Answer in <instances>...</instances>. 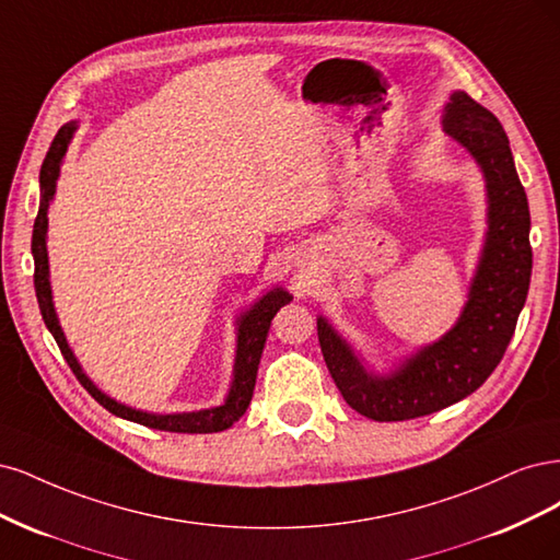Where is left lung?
<instances>
[{"label": "left lung", "mask_w": 560, "mask_h": 560, "mask_svg": "<svg viewBox=\"0 0 560 560\" xmlns=\"http://www.w3.org/2000/svg\"><path fill=\"white\" fill-rule=\"evenodd\" d=\"M442 128L483 174L486 237L456 326L400 360L388 374L365 368L328 318L318 316L326 365L349 407L372 421H407L440 411L475 393L498 368L526 304L533 248L530 211L500 120L456 90Z\"/></svg>", "instance_id": "8db88e82"}]
</instances>
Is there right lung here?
Wrapping results in <instances>:
<instances>
[{
  "instance_id": "1",
  "label": "right lung",
  "mask_w": 560,
  "mask_h": 560,
  "mask_svg": "<svg viewBox=\"0 0 560 560\" xmlns=\"http://www.w3.org/2000/svg\"><path fill=\"white\" fill-rule=\"evenodd\" d=\"M77 120H71L58 130L56 139H52L50 149L46 153V160L39 172V186H42V202L37 221H34L32 230V256H34V291H37L39 310L44 316L46 328L50 335L56 337L58 347L67 360L71 372L77 374L81 386L93 395V398L109 409L114 417L135 421L139 425L155 428V430H167V432H221L230 428L234 421L244 417V411L254 398L256 388V374L260 365V355L265 349V339L269 332V323L277 316L283 304L293 300V295L281 285H275L272 291H267L262 298H258L248 310L237 318V353H234V370H232V384L225 395L223 405L200 409V411H182V413H153V411H141L135 407L122 405L114 398H109L104 390H100L93 378H90L81 363L77 360L74 351L67 345V337L62 332V326L56 314V304H52V291H50V272H48V250H46V232H48V207L52 202V195H56V184L60 176V165L65 160L67 147L71 137L77 132Z\"/></svg>"
}]
</instances>
